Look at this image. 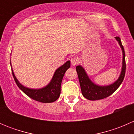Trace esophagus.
<instances>
[{
  "instance_id": "obj_1",
  "label": "esophagus",
  "mask_w": 134,
  "mask_h": 134,
  "mask_svg": "<svg viewBox=\"0 0 134 134\" xmlns=\"http://www.w3.org/2000/svg\"><path fill=\"white\" fill-rule=\"evenodd\" d=\"M78 62H79V59L77 57H74L72 58H71V64H72V65L75 66L76 65H77L78 63Z\"/></svg>"
}]
</instances>
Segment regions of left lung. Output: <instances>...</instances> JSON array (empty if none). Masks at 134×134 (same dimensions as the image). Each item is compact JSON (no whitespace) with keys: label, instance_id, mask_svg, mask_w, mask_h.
I'll use <instances>...</instances> for the list:
<instances>
[{"label":"left lung","instance_id":"left-lung-1","mask_svg":"<svg viewBox=\"0 0 134 134\" xmlns=\"http://www.w3.org/2000/svg\"><path fill=\"white\" fill-rule=\"evenodd\" d=\"M115 39L119 43L122 51L123 58H122V67L121 75L119 79L115 82L107 86H99L93 83L87 76L86 71L80 65L76 66L77 74L79 79L81 91L83 97L90 100H97L103 99L113 94L117 90L120 85L123 81L126 72V61L125 52L124 47L121 43L119 37H115Z\"/></svg>","mask_w":134,"mask_h":134}]
</instances>
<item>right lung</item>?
<instances>
[{
  "label": "right lung",
  "mask_w": 134,
  "mask_h": 134,
  "mask_svg": "<svg viewBox=\"0 0 134 134\" xmlns=\"http://www.w3.org/2000/svg\"><path fill=\"white\" fill-rule=\"evenodd\" d=\"M70 66H71V62L70 61H67L65 63H64L63 65L56 70L49 84L40 90H32L21 85L14 75L12 69V72L17 86L27 96L38 102L50 103V102H54L59 98L61 93V83H62V79L65 72L69 68Z\"/></svg>",
  "instance_id": "add662e5"
}]
</instances>
